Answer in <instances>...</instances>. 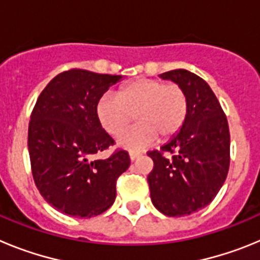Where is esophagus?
Masks as SVG:
<instances>
[{
	"mask_svg": "<svg viewBox=\"0 0 260 260\" xmlns=\"http://www.w3.org/2000/svg\"><path fill=\"white\" fill-rule=\"evenodd\" d=\"M128 156H130V160H132V161H134V160H137V158L141 156V152H134V151H132Z\"/></svg>",
	"mask_w": 260,
	"mask_h": 260,
	"instance_id": "obj_1",
	"label": "esophagus"
}]
</instances>
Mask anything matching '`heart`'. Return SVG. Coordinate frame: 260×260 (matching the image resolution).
<instances>
[{
	"instance_id": "obj_1",
	"label": "heart",
	"mask_w": 260,
	"mask_h": 260,
	"mask_svg": "<svg viewBox=\"0 0 260 260\" xmlns=\"http://www.w3.org/2000/svg\"><path fill=\"white\" fill-rule=\"evenodd\" d=\"M116 95L105 93L99 99L96 118L108 134L119 137L135 116L139 126L118 141L126 150L151 146L158 137L169 141L181 132L189 113L185 89L176 83L139 78L119 87Z\"/></svg>"
}]
</instances>
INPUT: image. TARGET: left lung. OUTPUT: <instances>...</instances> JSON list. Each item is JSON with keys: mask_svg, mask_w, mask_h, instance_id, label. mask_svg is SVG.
Returning a JSON list of instances; mask_svg holds the SVG:
<instances>
[{"mask_svg": "<svg viewBox=\"0 0 260 260\" xmlns=\"http://www.w3.org/2000/svg\"><path fill=\"white\" fill-rule=\"evenodd\" d=\"M160 77L185 89L189 113L176 137L160 151L148 152L153 169L147 180L153 206L164 215L181 217L208 206L224 185L231 135L221 105L206 80L183 69Z\"/></svg>", "mask_w": 260, "mask_h": 260, "instance_id": "8db88e82", "label": "left lung"}]
</instances>
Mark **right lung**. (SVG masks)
I'll return each instance as SVG.
<instances>
[{"mask_svg": "<svg viewBox=\"0 0 260 260\" xmlns=\"http://www.w3.org/2000/svg\"><path fill=\"white\" fill-rule=\"evenodd\" d=\"M121 75L71 69L53 78L39 96L28 126L34 181L43 198L62 213L92 217L116 199V183L130 167L117 150L105 160L92 156L114 141L96 118V104Z\"/></svg>", "mask_w": 260, "mask_h": 260, "instance_id": "obj_1", "label": "right lung"}]
</instances>
